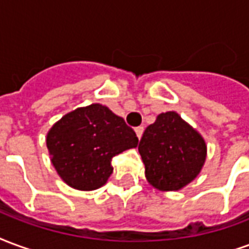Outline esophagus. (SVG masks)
<instances>
[{
	"label": "esophagus",
	"instance_id": "obj_1",
	"mask_svg": "<svg viewBox=\"0 0 249 249\" xmlns=\"http://www.w3.org/2000/svg\"><path fill=\"white\" fill-rule=\"evenodd\" d=\"M135 132H137V137L141 139V138H142V135H143V127L142 126L137 127V128H135Z\"/></svg>",
	"mask_w": 249,
	"mask_h": 249
}]
</instances>
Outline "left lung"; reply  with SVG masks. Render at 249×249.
I'll return each instance as SVG.
<instances>
[{"mask_svg":"<svg viewBox=\"0 0 249 249\" xmlns=\"http://www.w3.org/2000/svg\"><path fill=\"white\" fill-rule=\"evenodd\" d=\"M147 182L159 191H179L200 174L207 159L204 138L175 111L159 114L139 142Z\"/></svg>","mask_w":249,"mask_h":249,"instance_id":"8db88e82","label":"left lung"}]
</instances>
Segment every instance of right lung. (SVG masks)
Returning <instances> with one entry per match:
<instances>
[{
  "instance_id": "add662e5",
  "label": "right lung",
  "mask_w": 249,
  "mask_h": 249,
  "mask_svg": "<svg viewBox=\"0 0 249 249\" xmlns=\"http://www.w3.org/2000/svg\"><path fill=\"white\" fill-rule=\"evenodd\" d=\"M55 171L79 191H92L112 174V158L138 146L135 131L108 107L92 103L67 112L46 137Z\"/></svg>"
}]
</instances>
